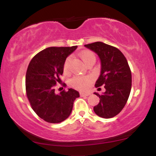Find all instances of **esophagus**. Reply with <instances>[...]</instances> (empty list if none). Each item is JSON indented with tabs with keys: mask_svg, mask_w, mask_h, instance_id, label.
Here are the masks:
<instances>
[{
	"mask_svg": "<svg viewBox=\"0 0 156 156\" xmlns=\"http://www.w3.org/2000/svg\"><path fill=\"white\" fill-rule=\"evenodd\" d=\"M90 94V93H84V92H80V95L81 97L83 96H89Z\"/></svg>",
	"mask_w": 156,
	"mask_h": 156,
	"instance_id": "esophagus-1",
	"label": "esophagus"
}]
</instances>
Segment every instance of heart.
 I'll return each instance as SVG.
<instances>
[{"label":"heart","instance_id":"b5f03b06","mask_svg":"<svg viewBox=\"0 0 156 156\" xmlns=\"http://www.w3.org/2000/svg\"><path fill=\"white\" fill-rule=\"evenodd\" d=\"M80 58L83 60L85 64H87L89 61L92 59H95V55L91 51H83V53H80ZM71 62V57H68L65 60L64 64V72L68 73L69 69V64ZM92 80V78L89 76H78L73 78L71 80V84L73 87L78 89H85L87 88L89 83Z\"/></svg>","mask_w":156,"mask_h":156}]
</instances>
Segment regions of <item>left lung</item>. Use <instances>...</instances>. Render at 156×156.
<instances>
[{
    "label": "left lung",
    "mask_w": 156,
    "mask_h": 156,
    "mask_svg": "<svg viewBox=\"0 0 156 156\" xmlns=\"http://www.w3.org/2000/svg\"><path fill=\"white\" fill-rule=\"evenodd\" d=\"M84 46L99 56L101 75L95 87L104 85L105 89L103 94L94 93L100 98L99 103L94 107V112L105 119L115 117L124 108L131 89V72L128 61L119 49L102 42Z\"/></svg>",
    "instance_id": "left-lung-1"
}]
</instances>
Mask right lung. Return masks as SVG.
Here are the masks:
<instances>
[{
    "label": "right lung",
    "instance_id": "add662e5",
    "mask_svg": "<svg viewBox=\"0 0 156 156\" xmlns=\"http://www.w3.org/2000/svg\"><path fill=\"white\" fill-rule=\"evenodd\" d=\"M78 46L51 47L34 56L27 69L26 94L31 108L41 119L50 123L65 120L72 112L73 103L80 94L68 89L55 94V86L61 83L66 58ZM65 85V83L64 84Z\"/></svg>",
    "mask_w": 156,
    "mask_h": 156
}]
</instances>
